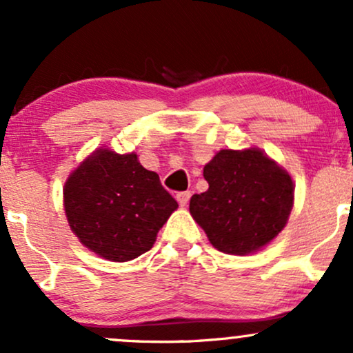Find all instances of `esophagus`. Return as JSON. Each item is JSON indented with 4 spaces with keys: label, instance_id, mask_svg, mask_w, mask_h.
Listing matches in <instances>:
<instances>
[{
    "label": "esophagus",
    "instance_id": "esophagus-1",
    "mask_svg": "<svg viewBox=\"0 0 353 353\" xmlns=\"http://www.w3.org/2000/svg\"><path fill=\"white\" fill-rule=\"evenodd\" d=\"M176 199H177V202H179L181 205H185L189 202V199H190V192H189V190H185V192H179L176 196Z\"/></svg>",
    "mask_w": 353,
    "mask_h": 353
}]
</instances>
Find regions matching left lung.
Instances as JSON below:
<instances>
[{
	"mask_svg": "<svg viewBox=\"0 0 353 353\" xmlns=\"http://www.w3.org/2000/svg\"><path fill=\"white\" fill-rule=\"evenodd\" d=\"M204 179L209 189L190 197L189 210L221 252H254L287 224L294 182L259 149L217 152Z\"/></svg>",
	"mask_w": 353,
	"mask_h": 353,
	"instance_id": "obj_1",
	"label": "left lung"
}]
</instances>
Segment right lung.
<instances>
[{"mask_svg":"<svg viewBox=\"0 0 353 353\" xmlns=\"http://www.w3.org/2000/svg\"><path fill=\"white\" fill-rule=\"evenodd\" d=\"M177 202L136 154L92 152L64 185V210L88 249L114 262L148 252Z\"/></svg>","mask_w":353,"mask_h":353,"instance_id":"right-lung-1","label":"right lung"}]
</instances>
